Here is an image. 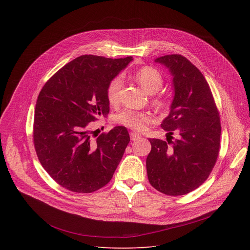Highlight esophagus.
<instances>
[{
  "mask_svg": "<svg viewBox=\"0 0 250 250\" xmlns=\"http://www.w3.org/2000/svg\"><path fill=\"white\" fill-rule=\"evenodd\" d=\"M130 139L131 140H137L139 138H141V135L139 133H137L136 131H130Z\"/></svg>",
  "mask_w": 250,
  "mask_h": 250,
  "instance_id": "34e87169",
  "label": "esophagus"
}]
</instances>
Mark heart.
Instances as JSON below:
<instances>
[{"label":"heart","mask_w":250,"mask_h":250,"mask_svg":"<svg viewBox=\"0 0 250 250\" xmlns=\"http://www.w3.org/2000/svg\"><path fill=\"white\" fill-rule=\"evenodd\" d=\"M134 80L144 88L148 94L153 95L157 93L163 85V76L159 71L151 66L142 67L136 70L133 74ZM124 84L122 76H116L113 78L106 86L105 94L108 102L112 105H116L120 102L121 90ZM152 104L158 110H165L168 106L166 99L162 97H156L152 100ZM115 121L126 127L141 129L146 126V124L152 121V115L149 112H138L133 110H124L115 117Z\"/></svg>","instance_id":"b5f03b06"}]
</instances>
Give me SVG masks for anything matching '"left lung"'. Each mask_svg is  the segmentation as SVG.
I'll use <instances>...</instances> for the list:
<instances>
[{"label": "left lung", "instance_id": "8db88e82", "mask_svg": "<svg viewBox=\"0 0 250 250\" xmlns=\"http://www.w3.org/2000/svg\"><path fill=\"white\" fill-rule=\"evenodd\" d=\"M155 62L173 76L174 98L161 124L167 140L149 138L146 158L149 183L168 196H181L200 187L216 164L221 121L211 91L201 71L180 54L164 55ZM175 131L178 138L171 140Z\"/></svg>", "mask_w": 250, "mask_h": 250}]
</instances>
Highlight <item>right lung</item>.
<instances>
[{
	"instance_id": "add662e5",
	"label": "right lung",
	"mask_w": 250,
	"mask_h": 250,
	"mask_svg": "<svg viewBox=\"0 0 250 250\" xmlns=\"http://www.w3.org/2000/svg\"><path fill=\"white\" fill-rule=\"evenodd\" d=\"M132 60L82 55L64 65L42 87L35 104L33 142L52 179L76 193L108 184L129 142L125 126L96 138L92 122L110 112L106 86Z\"/></svg>"
}]
</instances>
